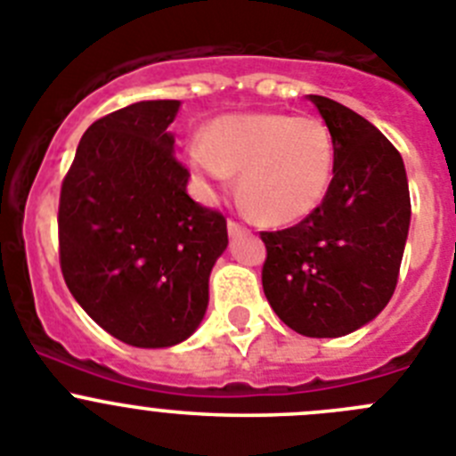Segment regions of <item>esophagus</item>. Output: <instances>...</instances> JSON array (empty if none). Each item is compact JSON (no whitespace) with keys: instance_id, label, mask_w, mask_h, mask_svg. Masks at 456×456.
Here are the masks:
<instances>
[{"instance_id":"obj_1","label":"esophagus","mask_w":456,"mask_h":456,"mask_svg":"<svg viewBox=\"0 0 456 456\" xmlns=\"http://www.w3.org/2000/svg\"><path fill=\"white\" fill-rule=\"evenodd\" d=\"M228 232H231V235H240V232H246V225L237 224L235 219H228Z\"/></svg>"}]
</instances>
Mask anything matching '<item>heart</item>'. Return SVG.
Here are the masks:
<instances>
[{
	"label": "heart",
	"instance_id": "heart-1",
	"mask_svg": "<svg viewBox=\"0 0 456 456\" xmlns=\"http://www.w3.org/2000/svg\"><path fill=\"white\" fill-rule=\"evenodd\" d=\"M191 169L203 181H231L240 174V194L260 219L294 224L321 206L334 169V144L319 117L250 112L224 117L206 140L187 146Z\"/></svg>",
	"mask_w": 456,
	"mask_h": 456
}]
</instances>
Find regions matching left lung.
<instances>
[{
	"instance_id": "obj_1",
	"label": "left lung",
	"mask_w": 456,
	"mask_h": 456,
	"mask_svg": "<svg viewBox=\"0 0 456 456\" xmlns=\"http://www.w3.org/2000/svg\"><path fill=\"white\" fill-rule=\"evenodd\" d=\"M334 144L330 190L300 224L260 232L262 287L285 325L305 337H344L394 296L411 219L398 149L369 119L310 94Z\"/></svg>"
}]
</instances>
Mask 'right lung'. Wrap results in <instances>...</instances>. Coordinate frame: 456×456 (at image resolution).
<instances>
[{"label":"right lung","mask_w":456,"mask_h":456,"mask_svg":"<svg viewBox=\"0 0 456 456\" xmlns=\"http://www.w3.org/2000/svg\"><path fill=\"white\" fill-rule=\"evenodd\" d=\"M181 102H140L83 133L58 203L67 289L115 339L137 348L185 341L203 321L208 280L228 246L225 216L187 194L174 156Z\"/></svg>","instance_id":"obj_1"}]
</instances>
